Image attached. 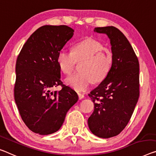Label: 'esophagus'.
I'll list each match as a JSON object with an SVG mask.
<instances>
[{"label":"esophagus","mask_w":156,"mask_h":156,"mask_svg":"<svg viewBox=\"0 0 156 156\" xmlns=\"http://www.w3.org/2000/svg\"><path fill=\"white\" fill-rule=\"evenodd\" d=\"M78 96H79V99H82V98H83V97H84V95L83 94V93H78Z\"/></svg>","instance_id":"1"}]
</instances>
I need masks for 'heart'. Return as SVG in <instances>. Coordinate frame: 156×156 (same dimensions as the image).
Wrapping results in <instances>:
<instances>
[{
	"instance_id": "heart-1",
	"label": "heart",
	"mask_w": 156,
	"mask_h": 156,
	"mask_svg": "<svg viewBox=\"0 0 156 156\" xmlns=\"http://www.w3.org/2000/svg\"><path fill=\"white\" fill-rule=\"evenodd\" d=\"M83 61L80 67V73L67 78L66 83L77 91H83L95 82L105 80L111 70L113 54L99 41L87 39L76 43L72 52L62 49L58 53L57 63L61 70L70 75L76 62Z\"/></svg>"
}]
</instances>
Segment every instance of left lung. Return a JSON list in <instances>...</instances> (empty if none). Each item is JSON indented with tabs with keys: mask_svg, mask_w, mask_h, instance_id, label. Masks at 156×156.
I'll use <instances>...</instances> for the list:
<instances>
[{
	"mask_svg": "<svg viewBox=\"0 0 156 156\" xmlns=\"http://www.w3.org/2000/svg\"><path fill=\"white\" fill-rule=\"evenodd\" d=\"M110 39L113 63L107 77L88 96L94 111L88 119L90 131L109 138L121 133L130 121L140 97V64L130 43L114 26L97 27Z\"/></svg>",
	"mask_w": 156,
	"mask_h": 156,
	"instance_id": "1",
	"label": "left lung"
}]
</instances>
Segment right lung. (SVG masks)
<instances>
[{
  "label": "right lung",
  "mask_w": 156,
  "mask_h": 156,
  "mask_svg": "<svg viewBox=\"0 0 156 156\" xmlns=\"http://www.w3.org/2000/svg\"><path fill=\"white\" fill-rule=\"evenodd\" d=\"M68 26H43L23 44L16 59L14 100L26 126L47 135L58 131L78 100L76 93L61 80L58 53L73 36ZM61 85V91L52 88Z\"/></svg>",
  "instance_id": "1"
}]
</instances>
